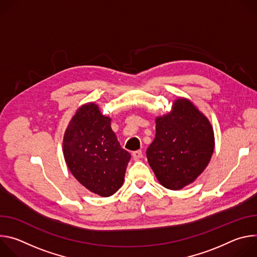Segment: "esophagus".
<instances>
[{
	"mask_svg": "<svg viewBox=\"0 0 257 257\" xmlns=\"http://www.w3.org/2000/svg\"><path fill=\"white\" fill-rule=\"evenodd\" d=\"M132 157L135 161H138L142 158V152L141 151H135V152L132 153Z\"/></svg>",
	"mask_w": 257,
	"mask_h": 257,
	"instance_id": "obj_1",
	"label": "esophagus"
}]
</instances>
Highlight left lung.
<instances>
[{
  "mask_svg": "<svg viewBox=\"0 0 257 257\" xmlns=\"http://www.w3.org/2000/svg\"><path fill=\"white\" fill-rule=\"evenodd\" d=\"M213 149L208 119L189 99L179 97L169 114L156 119V138L146 157L161 184L179 190L204 171Z\"/></svg>",
  "mask_w": 257,
  "mask_h": 257,
  "instance_id": "obj_1",
  "label": "left lung"
}]
</instances>
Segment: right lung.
I'll return each instance as SVG.
<instances>
[{
    "label": "right lung",
    "mask_w": 257,
    "mask_h": 257,
    "mask_svg": "<svg viewBox=\"0 0 257 257\" xmlns=\"http://www.w3.org/2000/svg\"><path fill=\"white\" fill-rule=\"evenodd\" d=\"M66 164L86 189L102 197L111 196L123 185L131 155L111 128V118L98 105H81L71 119L63 139Z\"/></svg>",
    "instance_id": "obj_1"
}]
</instances>
